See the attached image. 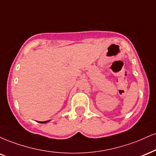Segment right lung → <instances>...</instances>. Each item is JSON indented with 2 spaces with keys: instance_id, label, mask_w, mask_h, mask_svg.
<instances>
[{
  "instance_id": "right-lung-1",
  "label": "right lung",
  "mask_w": 156,
  "mask_h": 156,
  "mask_svg": "<svg viewBox=\"0 0 156 156\" xmlns=\"http://www.w3.org/2000/svg\"><path fill=\"white\" fill-rule=\"evenodd\" d=\"M49 121H50V120L49 121H37V122L40 123H48V122H49Z\"/></svg>"
}]
</instances>
